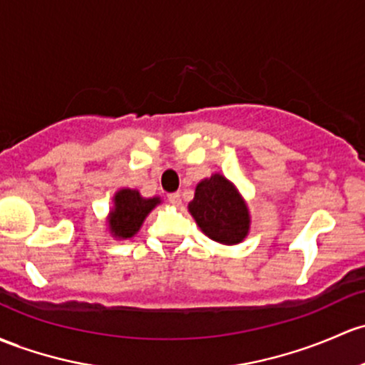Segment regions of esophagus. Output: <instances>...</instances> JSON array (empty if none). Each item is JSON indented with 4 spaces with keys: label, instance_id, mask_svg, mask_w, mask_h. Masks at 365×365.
<instances>
[{
    "label": "esophagus",
    "instance_id": "obj_1",
    "mask_svg": "<svg viewBox=\"0 0 365 365\" xmlns=\"http://www.w3.org/2000/svg\"><path fill=\"white\" fill-rule=\"evenodd\" d=\"M168 201H170L173 206H180L182 205V195H180V192L168 194Z\"/></svg>",
    "mask_w": 365,
    "mask_h": 365
}]
</instances>
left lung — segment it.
<instances>
[{
  "label": "left lung",
  "mask_w": 365,
  "mask_h": 365,
  "mask_svg": "<svg viewBox=\"0 0 365 365\" xmlns=\"http://www.w3.org/2000/svg\"><path fill=\"white\" fill-rule=\"evenodd\" d=\"M189 212L201 231L217 243L237 245L250 231L247 202L234 183L220 173L197 183Z\"/></svg>",
  "instance_id": "left-lung-1"
}]
</instances>
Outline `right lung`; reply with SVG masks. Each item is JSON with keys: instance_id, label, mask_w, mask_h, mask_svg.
<instances>
[{"instance_id": "obj_1", "label": "right lung", "mask_w": 365, "mask_h": 365, "mask_svg": "<svg viewBox=\"0 0 365 365\" xmlns=\"http://www.w3.org/2000/svg\"><path fill=\"white\" fill-rule=\"evenodd\" d=\"M160 202V197L145 199L136 189H120L113 195V208L108 215V227L113 237L128 240L140 231L147 215Z\"/></svg>"}]
</instances>
